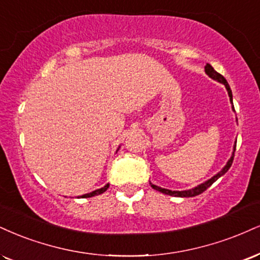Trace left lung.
<instances>
[{
  "instance_id": "left-lung-1",
  "label": "left lung",
  "mask_w": 260,
  "mask_h": 260,
  "mask_svg": "<svg viewBox=\"0 0 260 260\" xmlns=\"http://www.w3.org/2000/svg\"><path fill=\"white\" fill-rule=\"evenodd\" d=\"M205 71H206V74H207L209 77H212V79H213V80H217L218 82H220V83H223V84H224L225 88L228 89V93H229V96H230L231 103H233V93H231V89H230L229 83H228V82H226V80L224 79L223 75H220L219 73H217V71H215L214 69L212 68V65H209V64H207V65H206V67H205ZM235 148H236V146H235ZM234 152H235V150H234ZM233 161H234V154H233V156H231L230 160L228 161L226 166H225V167L223 168V170H221V171L219 172V173L215 174V176H214L213 178H211V179L206 181V183L201 184V185H199V186L193 187V189L185 190V191H172V190L162 189V187L156 186V185H154V184H151V183H150V184H151V187H152V189L157 190V191H160V192H162V193H166V195L177 196V198H193V196H198V195H200V193H202L203 191H205V190H207L208 187L211 186L212 184H213L215 180L219 179V178H220L221 176H223V174L226 173V172L229 171V168L231 167V165H233Z\"/></svg>"
}]
</instances>
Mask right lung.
Here are the masks:
<instances>
[{
    "mask_svg": "<svg viewBox=\"0 0 260 260\" xmlns=\"http://www.w3.org/2000/svg\"><path fill=\"white\" fill-rule=\"evenodd\" d=\"M108 187H109V184H106V185H105L104 187H102V189L95 190V191H93V192L86 193V195H82V196H81V198H82V199H86V198H92V196H95V195H100V193L105 192L106 190H108Z\"/></svg>",
    "mask_w": 260,
    "mask_h": 260,
    "instance_id": "add662e5",
    "label": "right lung"
}]
</instances>
